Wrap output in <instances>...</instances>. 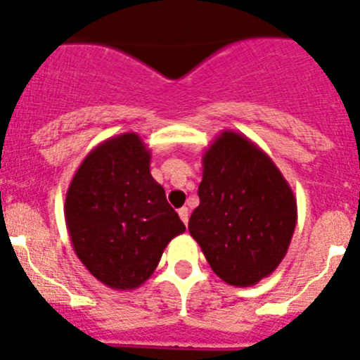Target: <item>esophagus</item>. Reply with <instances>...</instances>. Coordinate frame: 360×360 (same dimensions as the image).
<instances>
[{"label":"esophagus","instance_id":"obj_1","mask_svg":"<svg viewBox=\"0 0 360 360\" xmlns=\"http://www.w3.org/2000/svg\"><path fill=\"white\" fill-rule=\"evenodd\" d=\"M177 213H179V218H181V220H183L184 226H186L188 218H190V213H188V207H181V210L177 211Z\"/></svg>","mask_w":360,"mask_h":360}]
</instances>
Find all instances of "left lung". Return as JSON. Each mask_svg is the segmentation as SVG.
Here are the masks:
<instances>
[{"label": "left lung", "mask_w": 360, "mask_h": 360, "mask_svg": "<svg viewBox=\"0 0 360 360\" xmlns=\"http://www.w3.org/2000/svg\"><path fill=\"white\" fill-rule=\"evenodd\" d=\"M200 204L188 231L211 270L231 286H254L286 256L297 199L261 147L224 129L202 156Z\"/></svg>", "instance_id": "8db88e82"}]
</instances>
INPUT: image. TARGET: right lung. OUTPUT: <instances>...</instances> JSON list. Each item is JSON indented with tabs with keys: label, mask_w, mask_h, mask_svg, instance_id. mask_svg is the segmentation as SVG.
Wrapping results in <instances>:
<instances>
[{
	"label": "right lung",
	"mask_w": 360,
	"mask_h": 360,
	"mask_svg": "<svg viewBox=\"0 0 360 360\" xmlns=\"http://www.w3.org/2000/svg\"><path fill=\"white\" fill-rule=\"evenodd\" d=\"M63 211L76 256L119 291L142 286L170 240L186 231L150 176V149L136 133L117 134L86 154Z\"/></svg>",
	"instance_id": "add662e5"
}]
</instances>
